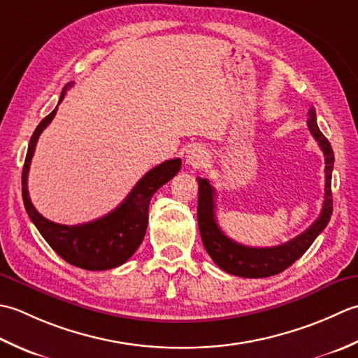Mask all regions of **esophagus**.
I'll use <instances>...</instances> for the list:
<instances>
[{
  "label": "esophagus",
  "instance_id": "esophagus-1",
  "mask_svg": "<svg viewBox=\"0 0 358 358\" xmlns=\"http://www.w3.org/2000/svg\"><path fill=\"white\" fill-rule=\"evenodd\" d=\"M185 160L189 166H193V169H202V166H206L208 162V152L202 147H193L187 151Z\"/></svg>",
  "mask_w": 358,
  "mask_h": 358
}]
</instances>
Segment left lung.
<instances>
[{"instance_id": "obj_1", "label": "left lung", "mask_w": 358, "mask_h": 358, "mask_svg": "<svg viewBox=\"0 0 358 358\" xmlns=\"http://www.w3.org/2000/svg\"><path fill=\"white\" fill-rule=\"evenodd\" d=\"M308 127L315 137L320 148L324 155V201L318 220L301 235L275 247H247L230 239L220 229L216 221V192L207 179L199 180L198 196V224L203 247L210 258L221 267L224 272L244 276V278H266V276L278 275L286 271L294 262L301 258L309 249L313 241L322 233L332 215V170H334V151L327 138L323 136L317 125L315 109L310 108Z\"/></svg>"}]
</instances>
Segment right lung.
<instances>
[{"instance_id":"add662e5","label":"right lung","mask_w":358,"mask_h":358,"mask_svg":"<svg viewBox=\"0 0 358 358\" xmlns=\"http://www.w3.org/2000/svg\"><path fill=\"white\" fill-rule=\"evenodd\" d=\"M71 86L72 82L64 86L58 105L62 103L68 87ZM58 105L52 113L40 122V125L34 131L31 142H29L23 176H21V189H23L26 211L41 236L46 239V243L69 264L85 268V271H108V268L119 267L133 257L138 245L142 244L148 227V208L152 194L176 176L182 162L180 159H170L155 166L137 182L117 208L96 221L78 225H63L49 221L36 211L29 198L27 174L36 141L43 129L55 117Z\"/></svg>"}]
</instances>
